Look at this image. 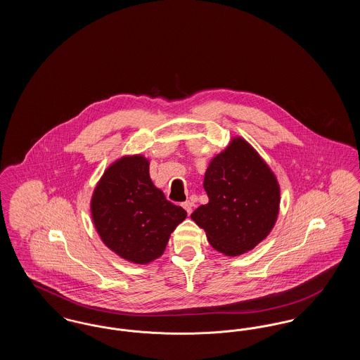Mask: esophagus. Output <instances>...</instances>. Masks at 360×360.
Instances as JSON below:
<instances>
[{
    "label": "esophagus",
    "mask_w": 360,
    "mask_h": 360,
    "mask_svg": "<svg viewBox=\"0 0 360 360\" xmlns=\"http://www.w3.org/2000/svg\"><path fill=\"white\" fill-rule=\"evenodd\" d=\"M182 206H184V209L188 212V214H190V213L193 212V202L186 201V202H184V204H182Z\"/></svg>",
    "instance_id": "34e87169"
}]
</instances>
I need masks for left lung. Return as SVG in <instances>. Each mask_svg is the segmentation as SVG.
Here are the masks:
<instances>
[{
  "mask_svg": "<svg viewBox=\"0 0 360 360\" xmlns=\"http://www.w3.org/2000/svg\"><path fill=\"white\" fill-rule=\"evenodd\" d=\"M204 188L209 202L190 217L224 255L239 257L254 250L274 228L281 188L270 166L244 137H232L212 158Z\"/></svg>",
  "mask_w": 360,
  "mask_h": 360,
  "instance_id": "1",
  "label": "left lung"
}]
</instances>
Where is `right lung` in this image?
<instances>
[{"instance_id":"obj_1","label":"right lung","mask_w":360,"mask_h":360,"mask_svg":"<svg viewBox=\"0 0 360 360\" xmlns=\"http://www.w3.org/2000/svg\"><path fill=\"white\" fill-rule=\"evenodd\" d=\"M90 214L103 244L135 264L162 257L188 216L155 186L150 160L141 154L124 155L106 167L93 190Z\"/></svg>"}]
</instances>
